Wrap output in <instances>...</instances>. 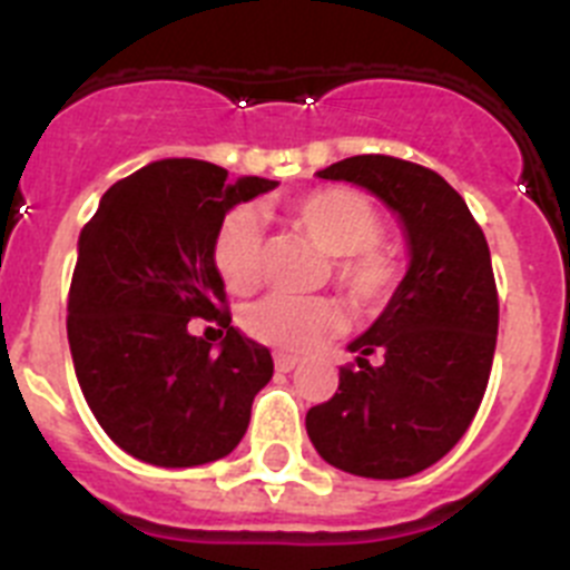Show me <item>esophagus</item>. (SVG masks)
<instances>
[{
    "mask_svg": "<svg viewBox=\"0 0 570 570\" xmlns=\"http://www.w3.org/2000/svg\"><path fill=\"white\" fill-rule=\"evenodd\" d=\"M274 362H276V371H282V374H288V371H294V367L299 365V360L291 354H276Z\"/></svg>",
    "mask_w": 570,
    "mask_h": 570,
    "instance_id": "34e87169",
    "label": "esophagus"
}]
</instances>
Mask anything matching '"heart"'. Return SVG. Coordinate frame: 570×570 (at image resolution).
<instances>
[{
  "instance_id": "b5f03b06",
  "label": "heart",
  "mask_w": 570,
  "mask_h": 570,
  "mask_svg": "<svg viewBox=\"0 0 570 570\" xmlns=\"http://www.w3.org/2000/svg\"><path fill=\"white\" fill-rule=\"evenodd\" d=\"M291 228L308 236L331 254L336 288L360 311L382 308L400 282V262L382 236V214L354 188H316L291 199L285 208ZM216 274L236 294H248L265 274V234L262 219L248 205H236L223 216L214 236ZM342 308L328 296L271 294L242 314V328L256 342L279 351L305 354L325 336L340 334Z\"/></svg>"
}]
</instances>
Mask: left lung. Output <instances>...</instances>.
<instances>
[{"label": "left lung", "instance_id": "1", "mask_svg": "<svg viewBox=\"0 0 570 570\" xmlns=\"http://www.w3.org/2000/svg\"><path fill=\"white\" fill-rule=\"evenodd\" d=\"M320 176L380 196L405 228L411 265L380 320L347 345L356 365L340 367V391L311 407L305 428L340 471L414 476L462 440L485 396L500 328L491 250L436 170L362 154Z\"/></svg>", "mask_w": 570, "mask_h": 570}]
</instances>
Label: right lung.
<instances>
[{"mask_svg":"<svg viewBox=\"0 0 570 570\" xmlns=\"http://www.w3.org/2000/svg\"><path fill=\"white\" fill-rule=\"evenodd\" d=\"M274 188L259 176L230 185L203 159H163L119 179L79 234L70 356L102 431L136 460L205 465L248 431L274 360L230 325L214 236L234 205ZM190 318L226 331L219 355L189 334Z\"/></svg>","mask_w":570,"mask_h":570,"instance_id":"add662e5","label":"right lung"}]
</instances>
